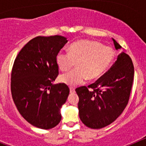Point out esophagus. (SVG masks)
Returning a JSON list of instances; mask_svg holds the SVG:
<instances>
[{
  "mask_svg": "<svg viewBox=\"0 0 146 146\" xmlns=\"http://www.w3.org/2000/svg\"><path fill=\"white\" fill-rule=\"evenodd\" d=\"M70 93L71 94H74V93H75V88H74L71 87L70 88Z\"/></svg>",
  "mask_w": 146,
  "mask_h": 146,
  "instance_id": "esophagus-1",
  "label": "esophagus"
}]
</instances>
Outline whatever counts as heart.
<instances>
[{
    "label": "heart",
    "instance_id": "obj_1",
    "mask_svg": "<svg viewBox=\"0 0 146 146\" xmlns=\"http://www.w3.org/2000/svg\"><path fill=\"white\" fill-rule=\"evenodd\" d=\"M114 59L111 48L95 41L82 39L72 44L69 52L60 51L56 56L58 68L63 72L77 64V68L62 74L61 82L70 86L82 84L86 79L92 80L101 77Z\"/></svg>",
    "mask_w": 146,
    "mask_h": 146
}]
</instances>
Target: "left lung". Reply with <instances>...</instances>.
<instances>
[{"mask_svg":"<svg viewBox=\"0 0 146 146\" xmlns=\"http://www.w3.org/2000/svg\"><path fill=\"white\" fill-rule=\"evenodd\" d=\"M113 41L115 50L121 48L114 38ZM133 79L131 58L122 52L111 68L94 83L76 88L82 123L89 128L101 129L115 121L128 104Z\"/></svg>","mask_w":146,"mask_h":146,"instance_id":"1","label":"left lung"}]
</instances>
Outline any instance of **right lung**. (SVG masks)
Listing matches in <instances>:
<instances>
[{"mask_svg": "<svg viewBox=\"0 0 146 146\" xmlns=\"http://www.w3.org/2000/svg\"><path fill=\"white\" fill-rule=\"evenodd\" d=\"M68 40L61 36H37L23 47L13 65L11 91L22 116L37 128L50 129L61 120L60 110L69 94L58 75L56 56Z\"/></svg>", "mask_w": 146, "mask_h": 146, "instance_id": "obj_1", "label": "right lung"}]
</instances>
